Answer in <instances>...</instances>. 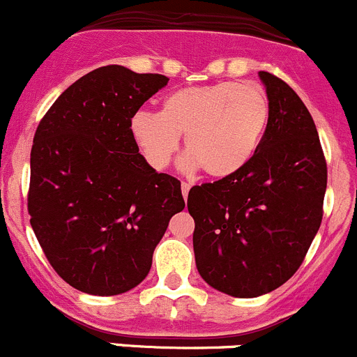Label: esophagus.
<instances>
[{
  "mask_svg": "<svg viewBox=\"0 0 357 357\" xmlns=\"http://www.w3.org/2000/svg\"><path fill=\"white\" fill-rule=\"evenodd\" d=\"M181 189H182V196H184V198H188L189 189H191V184H188V182H182Z\"/></svg>",
  "mask_w": 357,
  "mask_h": 357,
  "instance_id": "1",
  "label": "esophagus"
}]
</instances>
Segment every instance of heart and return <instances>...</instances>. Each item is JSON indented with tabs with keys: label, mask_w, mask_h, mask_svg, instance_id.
Masks as SVG:
<instances>
[{
	"label": "heart",
	"mask_w": 357,
	"mask_h": 357,
	"mask_svg": "<svg viewBox=\"0 0 357 357\" xmlns=\"http://www.w3.org/2000/svg\"><path fill=\"white\" fill-rule=\"evenodd\" d=\"M268 98L256 82H226L182 87L162 100L161 112L140 110L130 130L149 165L172 162L184 135L188 154L182 169L205 168L217 178L235 175L256 154L268 122Z\"/></svg>",
	"instance_id": "obj_1"
}]
</instances>
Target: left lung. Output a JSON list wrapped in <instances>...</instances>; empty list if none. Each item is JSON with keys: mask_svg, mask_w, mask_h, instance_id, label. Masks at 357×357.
I'll return each mask as SVG.
<instances>
[{"mask_svg": "<svg viewBox=\"0 0 357 357\" xmlns=\"http://www.w3.org/2000/svg\"><path fill=\"white\" fill-rule=\"evenodd\" d=\"M268 124L235 175L189 191L196 268L208 286L256 298L287 282L322 220L328 169L310 112L284 80L259 71Z\"/></svg>", "mask_w": 357, "mask_h": 357, "instance_id": "1", "label": "left lung"}]
</instances>
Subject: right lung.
Here are the masks:
<instances>
[{
	"label": "right lung",
	"mask_w": 357,
	"mask_h": 357,
	"mask_svg": "<svg viewBox=\"0 0 357 357\" xmlns=\"http://www.w3.org/2000/svg\"><path fill=\"white\" fill-rule=\"evenodd\" d=\"M168 80L101 66L71 84L38 124L31 227L57 275L82 293L115 296L137 287L172 215L184 210L181 182L145 161L130 130Z\"/></svg>",
	"instance_id": "right-lung-1"
}]
</instances>
